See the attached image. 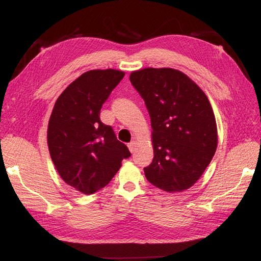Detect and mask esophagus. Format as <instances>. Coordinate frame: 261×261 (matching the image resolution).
Listing matches in <instances>:
<instances>
[{
    "label": "esophagus",
    "mask_w": 261,
    "mask_h": 261,
    "mask_svg": "<svg viewBox=\"0 0 261 261\" xmlns=\"http://www.w3.org/2000/svg\"><path fill=\"white\" fill-rule=\"evenodd\" d=\"M127 147L129 149V151L133 153L134 151H135V149H136V141H130V143L127 145Z\"/></svg>",
    "instance_id": "1"
}]
</instances>
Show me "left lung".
I'll return each instance as SVG.
<instances>
[{"label": "left lung", "instance_id": "1", "mask_svg": "<svg viewBox=\"0 0 261 261\" xmlns=\"http://www.w3.org/2000/svg\"><path fill=\"white\" fill-rule=\"evenodd\" d=\"M129 81L144 99L152 127L153 160L147 179L165 192L192 187L218 146L216 117L204 92L173 68H144Z\"/></svg>", "mask_w": 261, "mask_h": 261}]
</instances>
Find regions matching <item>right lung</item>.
I'll return each instance as SVG.
<instances>
[{
  "instance_id": "1",
  "label": "right lung",
  "mask_w": 261,
  "mask_h": 261,
  "mask_svg": "<svg viewBox=\"0 0 261 261\" xmlns=\"http://www.w3.org/2000/svg\"><path fill=\"white\" fill-rule=\"evenodd\" d=\"M116 69H93L70 84L55 102L48 126L51 159L60 176L90 195L107 186L130 156L111 126L100 120L102 105L123 80Z\"/></svg>"
}]
</instances>
